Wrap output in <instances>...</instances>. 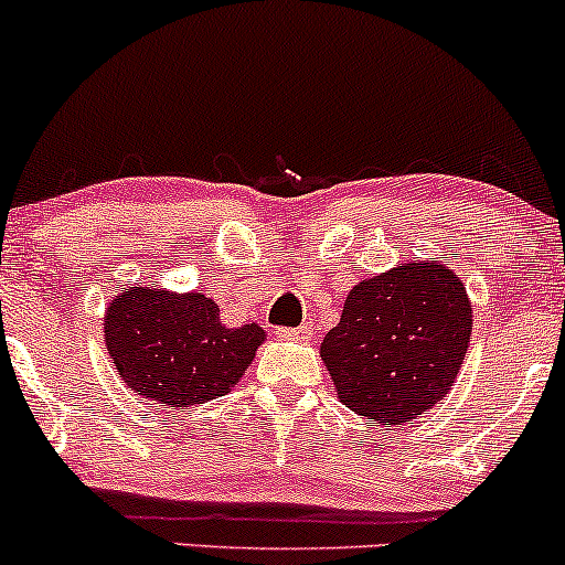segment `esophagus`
<instances>
[{
  "instance_id": "obj_1",
  "label": "esophagus",
  "mask_w": 565,
  "mask_h": 565,
  "mask_svg": "<svg viewBox=\"0 0 565 565\" xmlns=\"http://www.w3.org/2000/svg\"><path fill=\"white\" fill-rule=\"evenodd\" d=\"M278 337L281 339H291V342H308L310 339V326H295V329H278Z\"/></svg>"
}]
</instances>
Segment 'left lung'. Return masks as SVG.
Masks as SVG:
<instances>
[{
  "label": "left lung",
  "instance_id": "obj_1",
  "mask_svg": "<svg viewBox=\"0 0 565 565\" xmlns=\"http://www.w3.org/2000/svg\"><path fill=\"white\" fill-rule=\"evenodd\" d=\"M471 302L445 263H403L352 287L321 344L337 394L358 416L405 424L439 403L463 365Z\"/></svg>",
  "mask_w": 565,
  "mask_h": 565
}]
</instances>
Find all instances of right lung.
<instances>
[{
  "label": "right lung",
  "instance_id": "right-lung-1",
  "mask_svg": "<svg viewBox=\"0 0 565 565\" xmlns=\"http://www.w3.org/2000/svg\"><path fill=\"white\" fill-rule=\"evenodd\" d=\"M265 331L226 329L210 297L134 287L110 302L105 342L128 390L171 407L200 405L244 376Z\"/></svg>",
  "mask_w": 565,
  "mask_h": 565
}]
</instances>
